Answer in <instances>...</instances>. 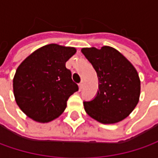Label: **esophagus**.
Returning a JSON list of instances; mask_svg holds the SVG:
<instances>
[{"label":"esophagus","mask_w":158,"mask_h":158,"mask_svg":"<svg viewBox=\"0 0 158 158\" xmlns=\"http://www.w3.org/2000/svg\"><path fill=\"white\" fill-rule=\"evenodd\" d=\"M78 86H79V90H82V87H83V82H80L78 84Z\"/></svg>","instance_id":"1"}]
</instances>
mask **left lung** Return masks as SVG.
Instances as JSON below:
<instances>
[{
  "mask_svg": "<svg viewBox=\"0 0 158 158\" xmlns=\"http://www.w3.org/2000/svg\"><path fill=\"white\" fill-rule=\"evenodd\" d=\"M82 52L98 78L97 96L83 102L85 112L103 124H114L127 118L140 98L141 82L135 67L111 46L82 48Z\"/></svg>",
  "mask_w": 158,
  "mask_h": 158,
  "instance_id": "1",
  "label": "left lung"
}]
</instances>
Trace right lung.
<instances>
[{
    "mask_svg": "<svg viewBox=\"0 0 158 158\" xmlns=\"http://www.w3.org/2000/svg\"><path fill=\"white\" fill-rule=\"evenodd\" d=\"M75 47L50 44L29 55L15 71L13 90L17 106L29 118L47 123L58 118L78 90L66 62Z\"/></svg>",
    "mask_w": 158,
    "mask_h": 158,
    "instance_id": "add662e5",
    "label": "right lung"
}]
</instances>
